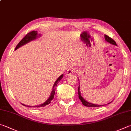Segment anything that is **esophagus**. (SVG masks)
<instances>
[{"label":"esophagus","mask_w":131,"mask_h":131,"mask_svg":"<svg viewBox=\"0 0 131 131\" xmlns=\"http://www.w3.org/2000/svg\"><path fill=\"white\" fill-rule=\"evenodd\" d=\"M75 72V68H71L67 70V72H66V74H67L68 75H69L72 74H73Z\"/></svg>","instance_id":"34e87169"}]
</instances>
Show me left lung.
Instances as JSON below:
<instances>
[{
    "label": "left lung",
    "mask_w": 131,
    "mask_h": 131,
    "mask_svg": "<svg viewBox=\"0 0 131 131\" xmlns=\"http://www.w3.org/2000/svg\"><path fill=\"white\" fill-rule=\"evenodd\" d=\"M105 39L106 42H108L109 43H110L112 45H114L117 46V44H116V42L114 41L113 39H112L111 38L108 37V35H105ZM78 97L81 101L82 104L85 106H88V107H99V106H104L105 105H98V104H94L91 103H89L87 101L85 100L82 97L81 95V92H80V84L79 85H78ZM111 103H109L108 104H110Z\"/></svg>",
    "instance_id": "obj_1"
}]
</instances>
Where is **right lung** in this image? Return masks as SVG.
I'll use <instances>...</instances> for the list:
<instances>
[{
    "label": "right lung",
    "instance_id": "1",
    "mask_svg": "<svg viewBox=\"0 0 131 131\" xmlns=\"http://www.w3.org/2000/svg\"><path fill=\"white\" fill-rule=\"evenodd\" d=\"M39 37H41V34L38 35L37 31H31V32H28V34H26V36L24 38H23L22 40H21V41L19 42V43L18 44L17 46H16L15 50L18 49L19 47L23 46V45L26 44V43H27L30 42V41H33V40L37 39V38ZM63 76V74H62V75L59 76V77L57 78V80L56 81V82H55V83H54V84L53 85V90H52V91H51V93L50 94V96L49 97V99H47L44 103L41 104V105H35V106L26 105H25V104H22V105L25 106H27V107H32V108H34H34H39V107H43V106H45L47 105H49V104L51 103V101L54 99V94H55V91H56L55 88H56V87L57 86V85L58 83L59 82V81H60L62 79V78Z\"/></svg>",
    "mask_w": 131,
    "mask_h": 131
}]
</instances>
